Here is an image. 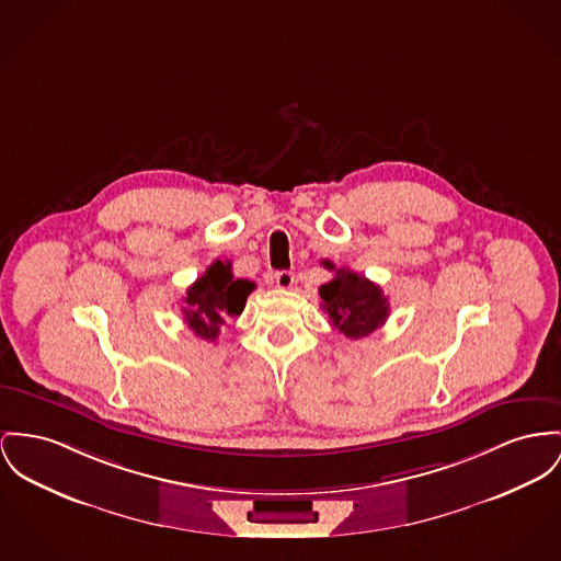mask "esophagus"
<instances>
[{"mask_svg":"<svg viewBox=\"0 0 561 561\" xmlns=\"http://www.w3.org/2000/svg\"><path fill=\"white\" fill-rule=\"evenodd\" d=\"M274 283H276L278 289H291L294 283H296V276H294V272L283 270V272H276V274H274Z\"/></svg>","mask_w":561,"mask_h":561,"instance_id":"obj_1","label":"esophagus"}]
</instances>
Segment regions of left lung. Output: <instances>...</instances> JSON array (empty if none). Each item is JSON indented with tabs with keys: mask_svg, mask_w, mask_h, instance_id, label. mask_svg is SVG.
<instances>
[{
	"mask_svg": "<svg viewBox=\"0 0 561 561\" xmlns=\"http://www.w3.org/2000/svg\"><path fill=\"white\" fill-rule=\"evenodd\" d=\"M323 265L336 270L332 262H323ZM319 296L332 325L351 340L373 334L389 317V301L382 296V289L348 267L336 270V276L319 287Z\"/></svg>",
	"mask_w": 561,
	"mask_h": 561,
	"instance_id": "left-lung-1",
	"label": "left lung"
}]
</instances>
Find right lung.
Masks as SVG:
<instances>
[{
	"instance_id": "add662e5",
	"label": "right lung",
	"mask_w": 561,
	"mask_h": 561,
	"mask_svg": "<svg viewBox=\"0 0 561 561\" xmlns=\"http://www.w3.org/2000/svg\"><path fill=\"white\" fill-rule=\"evenodd\" d=\"M255 283L233 278L231 262H215L191 285L183 298L187 328L202 340L215 342L227 319L240 317Z\"/></svg>"
}]
</instances>
